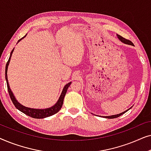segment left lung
I'll return each mask as SVG.
<instances>
[{
    "label": "left lung",
    "mask_w": 151,
    "mask_h": 151,
    "mask_svg": "<svg viewBox=\"0 0 151 151\" xmlns=\"http://www.w3.org/2000/svg\"><path fill=\"white\" fill-rule=\"evenodd\" d=\"M117 38H119V40H121V42H122L123 43H125V44L130 45H133V42H132L131 41H130V40H127V39H125L124 38H123L122 36H119V35H118V34L117 35ZM130 109H131V108H130ZM130 109H128V110H127V111H124V112H122V113H119V114H117V115H111V116H105V117H106V118H109V119L116 118V117H118L120 116V115H122V114H124V113H125L126 112H127V111H129Z\"/></svg>",
    "instance_id": "left-lung-1"
}]
</instances>
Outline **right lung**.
<instances>
[{"mask_svg": "<svg viewBox=\"0 0 151 151\" xmlns=\"http://www.w3.org/2000/svg\"><path fill=\"white\" fill-rule=\"evenodd\" d=\"M27 36V34L25 36L22 37V38H20V40H18V42H20L22 39H23L24 37ZM14 50V48L12 49L11 53H10L9 55V58L8 60L7 64H6V67H5V80L6 82H7V90L8 92H9L10 98L13 102V104H14V106H16V108L18 109V110L21 111L24 114H26L28 116L32 117L33 118H36V119H42L45 118V117H47L49 116H51V115L55 114V113L58 112V111L61 109V107L63 106V101H64V98H65V96L66 95V93L67 91L68 88L70 86L71 82H69L66 84V85L64 86L63 91L61 93L60 96L58 100V102L55 103V104L53 105V106L50 107V108H47V109H31V108H28V107L24 106H22V104H20L19 102L16 100V99L14 97L13 93L10 89L9 85V82H8V80H7V68H8V65H9V62H10V59H11L12 53Z\"/></svg>", "mask_w": 151, "mask_h": 151, "instance_id": "1", "label": "right lung"}]
</instances>
